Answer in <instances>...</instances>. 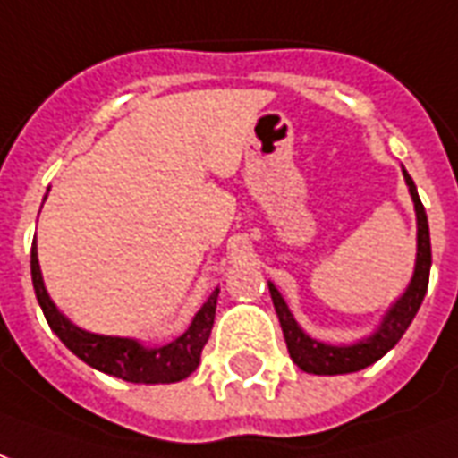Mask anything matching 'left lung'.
<instances>
[{
	"label": "left lung",
	"mask_w": 458,
	"mask_h": 458,
	"mask_svg": "<svg viewBox=\"0 0 458 458\" xmlns=\"http://www.w3.org/2000/svg\"><path fill=\"white\" fill-rule=\"evenodd\" d=\"M405 174V184L410 189V196L415 201V213H418V262H415V274L410 281L408 291L403 293V298L395 306L388 310L384 318L381 327L376 330L369 340L350 344V347H333V344H323V342L310 340L298 323L293 320L289 306L284 303V298L274 284H269V293H272L274 308L279 315L281 330H284V340L289 347V354L293 359V364L298 369H303L306 374H318V376H335V374H352L359 369L371 367L374 361L384 357L386 352L393 350L403 333L408 330L412 318L422 306V298L428 293L429 284V267H432V247H429V225H428V213L425 206L420 201L418 189L412 184L408 172Z\"/></svg>",
	"instance_id": "1"
}]
</instances>
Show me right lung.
<instances>
[{
    "mask_svg": "<svg viewBox=\"0 0 458 458\" xmlns=\"http://www.w3.org/2000/svg\"><path fill=\"white\" fill-rule=\"evenodd\" d=\"M30 279H33L36 298H38L43 315L53 327V333L63 340L67 350L77 354L82 361H87L89 367L99 369L108 376L123 378V381H131V384H174V381H182L189 374H194L196 367H199L201 352L208 342V335H211L213 318H216L218 289L208 296V301L203 303V308L196 313L189 330L182 337L169 342L165 347L148 350L135 340L104 337V335H91L87 330H80L67 318L57 313L48 291L43 286L36 242L30 247Z\"/></svg>",
    "mask_w": 458,
    "mask_h": 458,
    "instance_id": "1",
    "label": "right lung"
}]
</instances>
